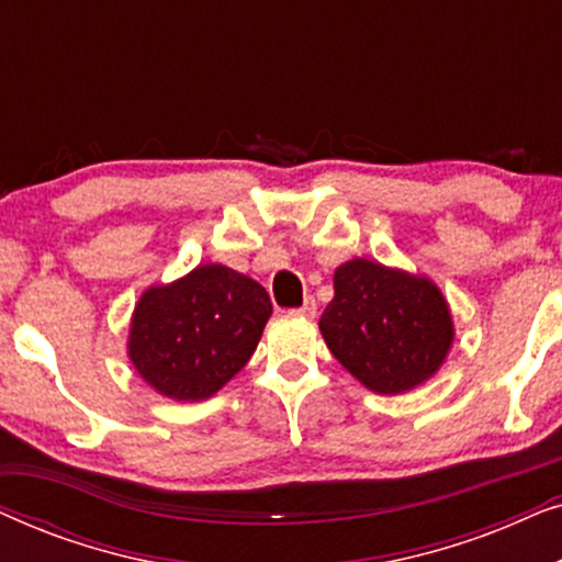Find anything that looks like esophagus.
Here are the masks:
<instances>
[{"label":"esophagus","mask_w":562,"mask_h":562,"mask_svg":"<svg viewBox=\"0 0 562 562\" xmlns=\"http://www.w3.org/2000/svg\"><path fill=\"white\" fill-rule=\"evenodd\" d=\"M296 314H299V317H310L312 319L314 314H317V302H314L312 296H306L304 304L296 310Z\"/></svg>","instance_id":"34e87169"}]
</instances>
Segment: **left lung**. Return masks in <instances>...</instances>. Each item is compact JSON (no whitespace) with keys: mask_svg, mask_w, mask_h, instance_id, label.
<instances>
[{"mask_svg":"<svg viewBox=\"0 0 562 562\" xmlns=\"http://www.w3.org/2000/svg\"><path fill=\"white\" fill-rule=\"evenodd\" d=\"M319 319L327 348L373 394H406L440 371L456 340L448 299L432 279L379 260L337 266Z\"/></svg>","mask_w":562,"mask_h":562,"instance_id":"1","label":"left lung"}]
</instances>
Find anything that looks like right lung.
I'll list each match as a JSON object with an SVG mask.
<instances>
[{"mask_svg": "<svg viewBox=\"0 0 562 562\" xmlns=\"http://www.w3.org/2000/svg\"><path fill=\"white\" fill-rule=\"evenodd\" d=\"M273 306L258 281L222 263L156 283L130 317L127 358L137 375L173 402H204L256 352Z\"/></svg>", "mask_w": 562, "mask_h": 562, "instance_id": "right-lung-1", "label": "right lung"}]
</instances>
